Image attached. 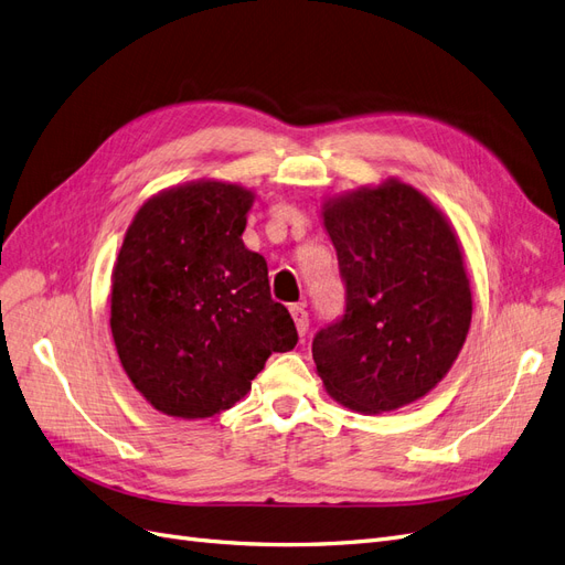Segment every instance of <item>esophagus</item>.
I'll return each instance as SVG.
<instances>
[{
	"label": "esophagus",
	"instance_id": "esophagus-1",
	"mask_svg": "<svg viewBox=\"0 0 565 565\" xmlns=\"http://www.w3.org/2000/svg\"><path fill=\"white\" fill-rule=\"evenodd\" d=\"M289 313H292V318H295V324H297V332L299 334H303L306 330H309V313H306L303 306L292 303V306H289Z\"/></svg>",
	"mask_w": 565,
	"mask_h": 565
}]
</instances>
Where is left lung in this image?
Wrapping results in <instances>:
<instances>
[{
    "mask_svg": "<svg viewBox=\"0 0 565 565\" xmlns=\"http://www.w3.org/2000/svg\"><path fill=\"white\" fill-rule=\"evenodd\" d=\"M320 216L347 282V313L311 349L324 391L363 415L424 398L455 365L473 313L450 218L393 177L324 198Z\"/></svg>",
    "mask_w": 565,
    "mask_h": 565,
    "instance_id": "1",
    "label": "left lung"
}]
</instances>
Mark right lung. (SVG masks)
Instances as JSON below:
<instances>
[{"label": "right lung", "mask_w": 565, "mask_h": 565, "mask_svg": "<svg viewBox=\"0 0 565 565\" xmlns=\"http://www.w3.org/2000/svg\"><path fill=\"white\" fill-rule=\"evenodd\" d=\"M247 185L179 183L134 214L110 276V332L119 363L167 417L204 419L247 396L270 353L297 347V328L270 299L268 266L245 247Z\"/></svg>", "instance_id": "add662e5"}]
</instances>
